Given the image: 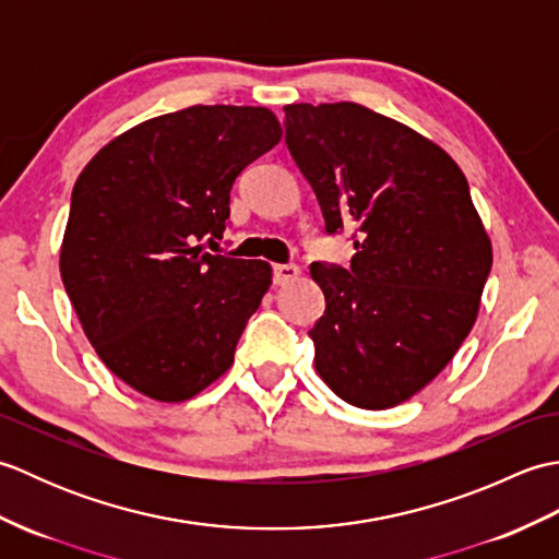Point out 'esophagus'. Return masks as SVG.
Wrapping results in <instances>:
<instances>
[{"label": "esophagus", "mask_w": 559, "mask_h": 559, "mask_svg": "<svg viewBox=\"0 0 559 559\" xmlns=\"http://www.w3.org/2000/svg\"><path fill=\"white\" fill-rule=\"evenodd\" d=\"M298 276H300V269L295 264H276V266H273V283H276V286H286V283L295 281Z\"/></svg>", "instance_id": "esophagus-1"}]
</instances>
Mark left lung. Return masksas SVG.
I'll return each mask as SVG.
<instances>
[{
  "mask_svg": "<svg viewBox=\"0 0 559 559\" xmlns=\"http://www.w3.org/2000/svg\"><path fill=\"white\" fill-rule=\"evenodd\" d=\"M286 146L348 233L350 266H310L326 310L314 367L353 406L382 411L444 370L476 322L492 247L459 165L430 139L358 103L286 105Z\"/></svg>",
  "mask_w": 559,
  "mask_h": 559,
  "instance_id": "1",
  "label": "left lung"
}]
</instances>
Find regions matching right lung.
I'll return each mask as SVG.
<instances>
[{"label": "right lung", "instance_id": "obj_1", "mask_svg": "<svg viewBox=\"0 0 559 559\" xmlns=\"http://www.w3.org/2000/svg\"><path fill=\"white\" fill-rule=\"evenodd\" d=\"M281 141L266 108L192 105L129 129L71 192L59 271L108 370L156 401H187L228 370L271 286L266 261L209 254L230 189Z\"/></svg>", "mask_w": 559, "mask_h": 559}]
</instances>
